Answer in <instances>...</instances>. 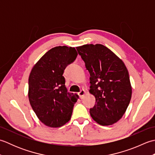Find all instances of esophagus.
<instances>
[{"label": "esophagus", "instance_id": "1", "mask_svg": "<svg viewBox=\"0 0 155 155\" xmlns=\"http://www.w3.org/2000/svg\"><path fill=\"white\" fill-rule=\"evenodd\" d=\"M85 93H85V91H84V90H81V91L79 92V93H78V96H79L81 99H83V98H84Z\"/></svg>", "mask_w": 155, "mask_h": 155}]
</instances>
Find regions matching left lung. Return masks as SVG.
<instances>
[{
    "instance_id": "left-lung-1",
    "label": "left lung",
    "mask_w": 155,
    "mask_h": 155,
    "mask_svg": "<svg viewBox=\"0 0 155 155\" xmlns=\"http://www.w3.org/2000/svg\"><path fill=\"white\" fill-rule=\"evenodd\" d=\"M90 73V93L96 99L91 117L103 126L113 124L123 116L132 96L129 74L123 61L105 46L77 47Z\"/></svg>"
}]
</instances>
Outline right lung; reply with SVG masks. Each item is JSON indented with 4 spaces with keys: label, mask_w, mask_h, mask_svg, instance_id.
<instances>
[{
    "label": "right lung",
    "mask_w": 155,
    "mask_h": 155,
    "mask_svg": "<svg viewBox=\"0 0 155 155\" xmlns=\"http://www.w3.org/2000/svg\"><path fill=\"white\" fill-rule=\"evenodd\" d=\"M77 55L74 47H54L42 56L31 72L29 102L38 119L48 127H60L71 119L78 96L67 91L62 74Z\"/></svg>",
    "instance_id": "add662e5"
}]
</instances>
